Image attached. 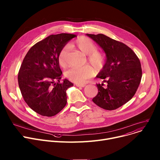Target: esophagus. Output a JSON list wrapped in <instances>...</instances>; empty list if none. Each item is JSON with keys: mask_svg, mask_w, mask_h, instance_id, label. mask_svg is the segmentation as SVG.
I'll return each mask as SVG.
<instances>
[{"mask_svg": "<svg viewBox=\"0 0 160 160\" xmlns=\"http://www.w3.org/2000/svg\"><path fill=\"white\" fill-rule=\"evenodd\" d=\"M76 86L77 87H80V88H84L85 86H86V85L85 84H78V83H77Z\"/></svg>", "mask_w": 160, "mask_h": 160, "instance_id": "34e87169", "label": "esophagus"}]
</instances>
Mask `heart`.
<instances>
[{
	"label": "heart",
	"instance_id": "1",
	"mask_svg": "<svg viewBox=\"0 0 160 160\" xmlns=\"http://www.w3.org/2000/svg\"><path fill=\"white\" fill-rule=\"evenodd\" d=\"M73 45L77 47L85 55H88V60L96 69H102L105 63V56L103 52L97 51V46L94 42L88 37H80L74 42ZM69 50L68 45L63 47L59 52L58 62L62 67L68 64L67 57ZM94 74L93 69L89 66L82 67H72L67 71L66 76L72 82L83 84Z\"/></svg>",
	"mask_w": 160,
	"mask_h": 160
}]
</instances>
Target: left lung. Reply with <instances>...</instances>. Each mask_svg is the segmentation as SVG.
Segmentation results:
<instances>
[{
  "label": "left lung",
  "mask_w": 160,
  "mask_h": 160,
  "mask_svg": "<svg viewBox=\"0 0 160 160\" xmlns=\"http://www.w3.org/2000/svg\"><path fill=\"white\" fill-rule=\"evenodd\" d=\"M106 54L105 63L97 77L108 86L97 84L98 92L92 102L105 110H114L129 102L140 83L142 70L140 61L129 48L121 42L103 34H87Z\"/></svg>",
  "instance_id": "8db88e82"
}]
</instances>
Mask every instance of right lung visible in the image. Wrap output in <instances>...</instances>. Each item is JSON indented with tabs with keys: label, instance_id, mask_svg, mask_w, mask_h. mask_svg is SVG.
Wrapping results in <instances>:
<instances>
[{
	"label": "right lung",
	"instance_id": "add662e5",
	"mask_svg": "<svg viewBox=\"0 0 160 160\" xmlns=\"http://www.w3.org/2000/svg\"><path fill=\"white\" fill-rule=\"evenodd\" d=\"M75 37L68 33L49 35L30 48L21 64L18 74L21 94L29 107L42 116H55L67 103L66 90L73 84L67 79L60 82L62 72L58 57Z\"/></svg>",
	"mask_w": 160,
	"mask_h": 160
}]
</instances>
